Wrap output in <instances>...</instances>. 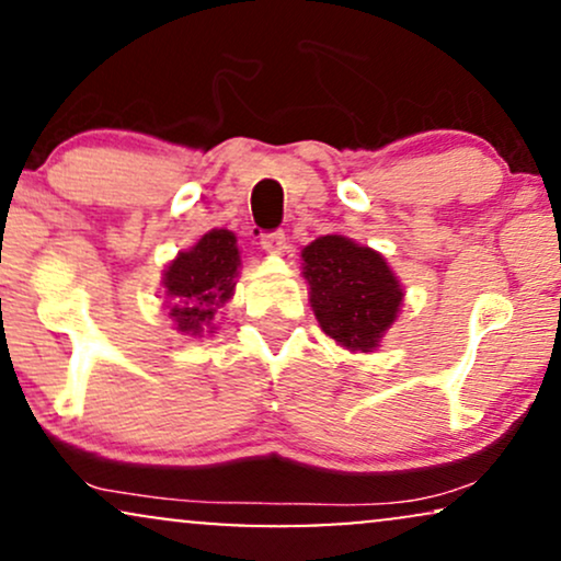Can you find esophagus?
Segmentation results:
<instances>
[{
  "label": "esophagus",
  "mask_w": 561,
  "mask_h": 561,
  "mask_svg": "<svg viewBox=\"0 0 561 561\" xmlns=\"http://www.w3.org/2000/svg\"><path fill=\"white\" fill-rule=\"evenodd\" d=\"M261 248L266 250V253H274V255L285 253V248H287L285 231H268V234H261Z\"/></svg>",
  "instance_id": "1"
}]
</instances>
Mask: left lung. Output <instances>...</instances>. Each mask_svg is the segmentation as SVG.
I'll list each match as a JSON object with an SVG mask.
<instances>
[{
	"label": "left lung",
	"mask_w": 561,
	"mask_h": 561,
	"mask_svg": "<svg viewBox=\"0 0 561 561\" xmlns=\"http://www.w3.org/2000/svg\"><path fill=\"white\" fill-rule=\"evenodd\" d=\"M300 255L308 300L324 334L347 351H375L403 302L388 261L343 234L319 237Z\"/></svg>",
	"instance_id": "8db88e82"
}]
</instances>
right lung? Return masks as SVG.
<instances>
[{"label":"right lung","mask_w":561,"mask_h":561,"mask_svg":"<svg viewBox=\"0 0 561 561\" xmlns=\"http://www.w3.org/2000/svg\"><path fill=\"white\" fill-rule=\"evenodd\" d=\"M240 250L229 229H210L169 263L163 274L165 302L176 332L199 337L214 330L216 311L234 295Z\"/></svg>","instance_id":"obj_1"}]
</instances>
